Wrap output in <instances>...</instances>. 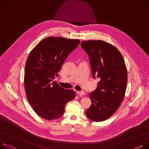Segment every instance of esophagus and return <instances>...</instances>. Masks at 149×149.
Listing matches in <instances>:
<instances>
[{"label":"esophagus","instance_id":"1","mask_svg":"<svg viewBox=\"0 0 149 149\" xmlns=\"http://www.w3.org/2000/svg\"><path fill=\"white\" fill-rule=\"evenodd\" d=\"M77 94H78L79 95H80V96H82V95H85L86 93L84 91H77Z\"/></svg>","mask_w":149,"mask_h":149}]
</instances>
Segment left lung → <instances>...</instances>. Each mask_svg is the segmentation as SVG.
Segmentation results:
<instances>
[{
  "mask_svg": "<svg viewBox=\"0 0 149 149\" xmlns=\"http://www.w3.org/2000/svg\"><path fill=\"white\" fill-rule=\"evenodd\" d=\"M89 57L93 78H98L96 90L89 93L92 105L86 114L93 122H102L119 108L125 95L127 74L123 57L118 49L102 40L83 41Z\"/></svg>",
  "mask_w": 149,
  "mask_h": 149,
  "instance_id": "obj_1",
  "label": "left lung"
}]
</instances>
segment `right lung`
Here are the masks:
<instances>
[{"instance_id": "1", "label": "right lung", "mask_w": 149, "mask_h": 149, "mask_svg": "<svg viewBox=\"0 0 149 149\" xmlns=\"http://www.w3.org/2000/svg\"><path fill=\"white\" fill-rule=\"evenodd\" d=\"M79 39L47 37L29 53L25 65L24 85L27 101L34 111L48 120L60 118L66 104L75 97L53 79L67 56L79 44Z\"/></svg>"}]
</instances>
